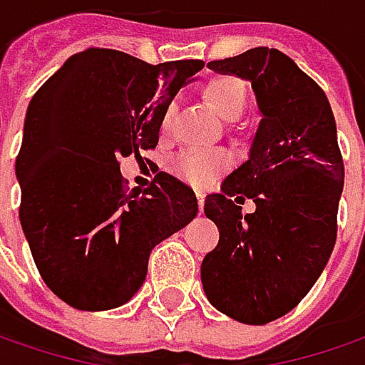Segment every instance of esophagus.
Listing matches in <instances>:
<instances>
[{"label":"esophagus","mask_w":365,"mask_h":365,"mask_svg":"<svg viewBox=\"0 0 365 365\" xmlns=\"http://www.w3.org/2000/svg\"><path fill=\"white\" fill-rule=\"evenodd\" d=\"M204 198H206V196H204V192H196V200H198V208H200V210L204 208Z\"/></svg>","instance_id":"obj_1"}]
</instances>
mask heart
I'll return each instance as SVG.
<instances>
[{
  "instance_id": "b5f03b06",
  "label": "heart",
  "mask_w": 365,
  "mask_h": 365,
  "mask_svg": "<svg viewBox=\"0 0 365 365\" xmlns=\"http://www.w3.org/2000/svg\"><path fill=\"white\" fill-rule=\"evenodd\" d=\"M208 100L218 108V112L227 118H237L247 106V83L237 75H214L206 83ZM178 112V102L167 103L161 116V133L167 135L173 126ZM230 165V155L225 149H204L190 147L178 153L171 161V171L194 187H208L210 183Z\"/></svg>"
}]
</instances>
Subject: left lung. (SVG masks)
Here are the masks:
<instances>
[{
    "label": "left lung",
    "instance_id": "left-lung-1",
    "mask_svg": "<svg viewBox=\"0 0 365 365\" xmlns=\"http://www.w3.org/2000/svg\"><path fill=\"white\" fill-rule=\"evenodd\" d=\"M208 67L249 79L263 118L249 159L204 202L220 239L202 262V286L214 309L265 325L309 294L335 247L343 192L335 118L325 91L277 48ZM245 197L256 212L243 217L236 204Z\"/></svg>",
    "mask_w": 365,
    "mask_h": 365
}]
</instances>
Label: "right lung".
Segmentation results:
<instances>
[{
  "instance_id": "right-lung-1",
  "label": "right lung",
  "mask_w": 365,
  "mask_h": 365,
  "mask_svg": "<svg viewBox=\"0 0 365 365\" xmlns=\"http://www.w3.org/2000/svg\"><path fill=\"white\" fill-rule=\"evenodd\" d=\"M202 67L86 48L34 93L16 157L20 222L44 284L73 309L128 302L153 247L198 214L194 190L165 171L128 190L120 159L157 147L167 103Z\"/></svg>"
}]
</instances>
